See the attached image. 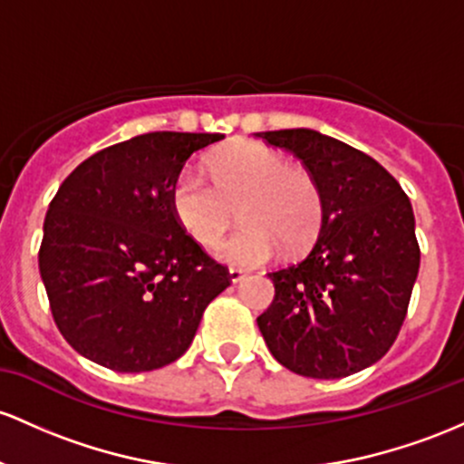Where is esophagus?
<instances>
[{"instance_id": "obj_1", "label": "esophagus", "mask_w": 464, "mask_h": 464, "mask_svg": "<svg viewBox=\"0 0 464 464\" xmlns=\"http://www.w3.org/2000/svg\"><path fill=\"white\" fill-rule=\"evenodd\" d=\"M228 277H231L233 284H237V282H242L244 277H246V271H242V268L231 266V268H228Z\"/></svg>"}]
</instances>
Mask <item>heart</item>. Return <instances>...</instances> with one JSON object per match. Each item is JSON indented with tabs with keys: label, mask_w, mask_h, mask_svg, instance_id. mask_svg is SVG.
Here are the masks:
<instances>
[{
	"label": "heart",
	"mask_w": 464,
	"mask_h": 464,
	"mask_svg": "<svg viewBox=\"0 0 464 464\" xmlns=\"http://www.w3.org/2000/svg\"><path fill=\"white\" fill-rule=\"evenodd\" d=\"M211 179L182 171L171 185L169 205L182 231L202 246L222 237L240 207L237 231L218 246V257L236 266H256L279 248L297 256L317 237L324 218L319 182L304 167L259 142H240L208 160Z\"/></svg>",
	"instance_id": "heart-1"
}]
</instances>
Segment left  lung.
Listing matches in <instances>:
<instances>
[{"label": "left lung", "mask_w": 464, "mask_h": 464, "mask_svg": "<svg viewBox=\"0 0 464 464\" xmlns=\"http://www.w3.org/2000/svg\"><path fill=\"white\" fill-rule=\"evenodd\" d=\"M302 160L324 196L317 242L268 273L273 304L257 317L290 372L341 379L376 363L405 322L420 266L410 198L374 158L314 130L256 134Z\"/></svg>", "instance_id": "left-lung-1"}]
</instances>
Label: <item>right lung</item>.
I'll list each match as a JSON object with an SVG mask.
<instances>
[{"mask_svg": "<svg viewBox=\"0 0 464 464\" xmlns=\"http://www.w3.org/2000/svg\"><path fill=\"white\" fill-rule=\"evenodd\" d=\"M222 134L150 131L96 151L61 182L39 246L50 310L79 354L150 372L187 353L228 268L171 213V185Z\"/></svg>", "mask_w": 464, "mask_h": 464, "instance_id": "right-lung-1", "label": "right lung"}]
</instances>
